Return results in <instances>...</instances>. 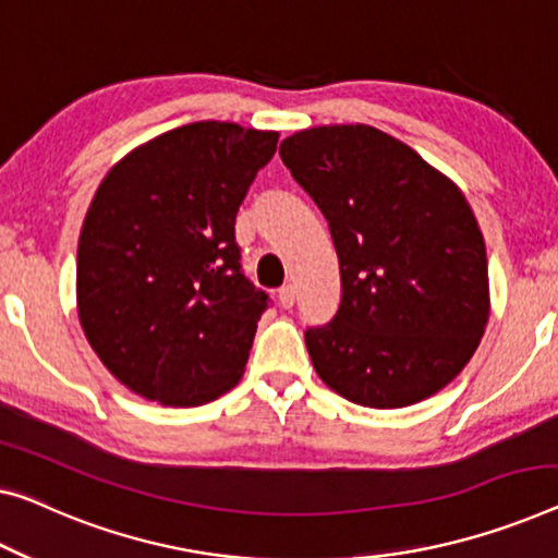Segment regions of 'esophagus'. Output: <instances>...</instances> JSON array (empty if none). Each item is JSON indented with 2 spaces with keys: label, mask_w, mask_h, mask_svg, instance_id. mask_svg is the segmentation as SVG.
<instances>
[{
  "label": "esophagus",
  "mask_w": 558,
  "mask_h": 558,
  "mask_svg": "<svg viewBox=\"0 0 558 558\" xmlns=\"http://www.w3.org/2000/svg\"><path fill=\"white\" fill-rule=\"evenodd\" d=\"M278 303H280V307H293L295 305V288L293 286H282L278 290Z\"/></svg>",
  "instance_id": "1"
}]
</instances>
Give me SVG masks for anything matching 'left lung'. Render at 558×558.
Masks as SVG:
<instances>
[{
    "label": "left lung",
    "mask_w": 558,
    "mask_h": 558,
    "mask_svg": "<svg viewBox=\"0 0 558 558\" xmlns=\"http://www.w3.org/2000/svg\"><path fill=\"white\" fill-rule=\"evenodd\" d=\"M326 215L340 263L338 313L305 330L323 384L368 409L438 393L481 343L486 243L469 199L413 147L371 124H323L280 143Z\"/></svg>",
    "instance_id": "obj_1"
}]
</instances>
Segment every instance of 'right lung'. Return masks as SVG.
<instances>
[{
    "label": "right lung",
    "instance_id": "right-lung-1",
    "mask_svg": "<svg viewBox=\"0 0 558 558\" xmlns=\"http://www.w3.org/2000/svg\"><path fill=\"white\" fill-rule=\"evenodd\" d=\"M278 132L193 122L122 157L77 245V313L105 368L162 405H203L243 376L268 295L240 270L235 215Z\"/></svg>",
    "mask_w": 558,
    "mask_h": 558
}]
</instances>
